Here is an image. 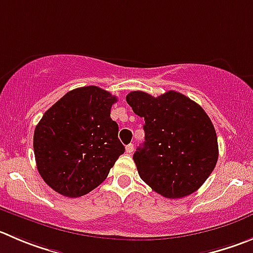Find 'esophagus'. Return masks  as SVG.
Returning <instances> with one entry per match:
<instances>
[{"label":"esophagus","instance_id":"1","mask_svg":"<svg viewBox=\"0 0 253 253\" xmlns=\"http://www.w3.org/2000/svg\"><path fill=\"white\" fill-rule=\"evenodd\" d=\"M125 150H126V153L128 154H131L134 151V144H128V145L125 146Z\"/></svg>","mask_w":253,"mask_h":253}]
</instances>
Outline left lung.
Returning <instances> with one entry per match:
<instances>
[{"instance_id": "obj_1", "label": "left lung", "mask_w": 253, "mask_h": 253, "mask_svg": "<svg viewBox=\"0 0 253 253\" xmlns=\"http://www.w3.org/2000/svg\"><path fill=\"white\" fill-rule=\"evenodd\" d=\"M126 102L145 120V141L133 156L141 180L168 199L196 191L218 158L217 136L205 110L174 90L156 98L130 92Z\"/></svg>"}]
</instances>
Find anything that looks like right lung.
Segmentation results:
<instances>
[{"label": "right lung", "mask_w": 253, "mask_h": 253, "mask_svg": "<svg viewBox=\"0 0 253 253\" xmlns=\"http://www.w3.org/2000/svg\"><path fill=\"white\" fill-rule=\"evenodd\" d=\"M117 97L95 85L64 94L43 114L33 135L37 169L54 191L79 197L107 179L124 153L110 118Z\"/></svg>", "instance_id": "1"}]
</instances>
